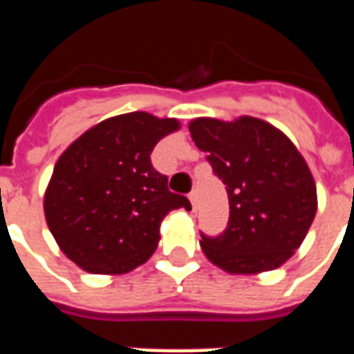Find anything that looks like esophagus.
Here are the masks:
<instances>
[{
    "instance_id": "34e87169",
    "label": "esophagus",
    "mask_w": 354,
    "mask_h": 354,
    "mask_svg": "<svg viewBox=\"0 0 354 354\" xmlns=\"http://www.w3.org/2000/svg\"><path fill=\"white\" fill-rule=\"evenodd\" d=\"M189 203H192L193 210H195V208H197V193H195V192L189 193Z\"/></svg>"
}]
</instances>
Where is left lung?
<instances>
[{
    "label": "left lung",
    "mask_w": 354,
    "mask_h": 354,
    "mask_svg": "<svg viewBox=\"0 0 354 354\" xmlns=\"http://www.w3.org/2000/svg\"><path fill=\"white\" fill-rule=\"evenodd\" d=\"M187 127L230 199L225 231L199 241L205 256L231 274H258L286 263L319 205L304 155L284 132L258 117H197Z\"/></svg>",
    "instance_id": "left-lung-1"
}]
</instances>
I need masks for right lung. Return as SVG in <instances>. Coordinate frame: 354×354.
<instances>
[{
	"mask_svg": "<svg viewBox=\"0 0 354 354\" xmlns=\"http://www.w3.org/2000/svg\"><path fill=\"white\" fill-rule=\"evenodd\" d=\"M180 131L174 117L131 111L109 117L58 157L43 197L49 231L66 258L93 274H124L159 245L165 216L192 208L170 193L149 155Z\"/></svg>",
	"mask_w": 354,
	"mask_h": 354,
	"instance_id": "right-lung-1",
	"label": "right lung"
}]
</instances>
